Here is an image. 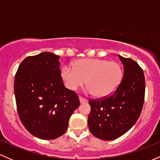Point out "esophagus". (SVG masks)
<instances>
[{
  "instance_id": "34e87169",
  "label": "esophagus",
  "mask_w": 160,
  "mask_h": 160,
  "mask_svg": "<svg viewBox=\"0 0 160 160\" xmlns=\"http://www.w3.org/2000/svg\"><path fill=\"white\" fill-rule=\"evenodd\" d=\"M79 99H80V102L81 104L86 103V102H87V99L85 98H82V97H81V96H80V98H79Z\"/></svg>"
}]
</instances>
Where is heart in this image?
Instances as JSON below:
<instances>
[{
    "instance_id": "obj_1",
    "label": "heart",
    "mask_w": 160,
    "mask_h": 160,
    "mask_svg": "<svg viewBox=\"0 0 160 160\" xmlns=\"http://www.w3.org/2000/svg\"><path fill=\"white\" fill-rule=\"evenodd\" d=\"M73 68L65 66L62 77L66 86L75 90L85 82L88 91L96 98H104L120 86L123 69L119 62L102 58H80L73 63Z\"/></svg>"
}]
</instances>
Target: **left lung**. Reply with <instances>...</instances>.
<instances>
[{
	"mask_svg": "<svg viewBox=\"0 0 160 160\" xmlns=\"http://www.w3.org/2000/svg\"><path fill=\"white\" fill-rule=\"evenodd\" d=\"M124 65L122 81L112 94L90 99L88 126L102 140H114L128 131L140 117L145 95L143 69L130 58L119 56Z\"/></svg>",
	"mask_w": 160,
	"mask_h": 160,
	"instance_id": "left-lung-1",
	"label": "left lung"
}]
</instances>
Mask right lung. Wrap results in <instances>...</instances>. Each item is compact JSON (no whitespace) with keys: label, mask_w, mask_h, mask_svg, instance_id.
<instances>
[{"label":"right lung","mask_w":160,"mask_h":160,"mask_svg":"<svg viewBox=\"0 0 160 160\" xmlns=\"http://www.w3.org/2000/svg\"><path fill=\"white\" fill-rule=\"evenodd\" d=\"M58 58L48 52L28 56L15 75L14 93L20 120L32 135L43 140L63 135L80 105L78 94L64 86Z\"/></svg>","instance_id":"1"}]
</instances>
